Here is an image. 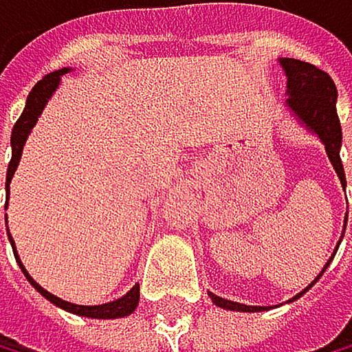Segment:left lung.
Instances as JSON below:
<instances>
[{
    "label": "left lung",
    "instance_id": "1",
    "mask_svg": "<svg viewBox=\"0 0 352 352\" xmlns=\"http://www.w3.org/2000/svg\"><path fill=\"white\" fill-rule=\"evenodd\" d=\"M280 65L284 74H287V105L289 110L298 116V121L307 127L309 132L318 134L320 141L324 143V149L329 154V161L333 165V169L340 176V183L346 189V176H344V165L340 158V149H342V127H340V118H338V110H335V103H338V87H335L331 76L315 68L313 63L300 61V59H280ZM349 216V214H346ZM346 220L344 218V229H346ZM342 242V240H340ZM340 247V245H338ZM338 247H335V253H338ZM333 253V256H335ZM331 256V260H333ZM331 260L327 262V267L331 265ZM327 267L322 269V273L327 271ZM322 273L315 278L307 289L300 291L296 298H291L289 302L302 298L315 282L322 278ZM211 302L220 309L227 311H242V313H253V311H265L262 307H247V304L240 302H231L225 298H218L214 293H209Z\"/></svg>",
    "mask_w": 352,
    "mask_h": 352
}]
</instances>
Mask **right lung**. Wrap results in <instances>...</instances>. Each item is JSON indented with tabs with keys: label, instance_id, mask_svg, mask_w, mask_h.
<instances>
[{
	"label": "right lung",
	"instance_id": "1",
	"mask_svg": "<svg viewBox=\"0 0 352 352\" xmlns=\"http://www.w3.org/2000/svg\"><path fill=\"white\" fill-rule=\"evenodd\" d=\"M65 72H70V68H61V70H54V72H50V74H45L43 79L30 90L28 99H25V107H23L21 116L17 118V123H14V127H12V136H10L12 156H10L8 172H6V194H8L10 180H12V176H14V169H17V165H19V161H21V152H23V145H25V138H28V134H30L32 127L37 125V121H39V116H41V112H43L45 103H48V99L54 94V90L59 87L61 76H63ZM6 207H8V205H6ZM8 240H10L12 253H14V258H17V262H19V269L23 271L25 280H28L45 300H50V302L54 304V307H59V309L68 311V313H74V315H83V318H94V320H116V318H125V315L134 313V309L138 307V296H141V289H138V284H136V287H132L130 291H127L123 298H118V300H114V302H107V304H99V307H83V304H72V302H65V300H61V298L52 296V293H48L43 287H39V284L28 276V271H25V267L21 265V260H19V256H17V251H14V242H12V236H10V234H8Z\"/></svg>",
	"mask_w": 352,
	"mask_h": 352
}]
</instances>
